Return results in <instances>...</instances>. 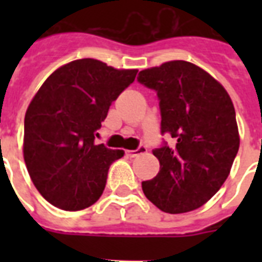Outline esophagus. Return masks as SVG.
<instances>
[{"label":"esophagus","instance_id":"1","mask_svg":"<svg viewBox=\"0 0 262 262\" xmlns=\"http://www.w3.org/2000/svg\"><path fill=\"white\" fill-rule=\"evenodd\" d=\"M144 152H147V148L144 147V145H141V147H139L137 149H129V151H126V156H129V158H136V156L141 155Z\"/></svg>","mask_w":262,"mask_h":262}]
</instances>
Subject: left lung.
Wrapping results in <instances>:
<instances>
[{
    "mask_svg": "<svg viewBox=\"0 0 262 262\" xmlns=\"http://www.w3.org/2000/svg\"><path fill=\"white\" fill-rule=\"evenodd\" d=\"M158 92L162 133L174 147L154 149L160 170L141 183L152 204L167 213L193 211L216 194L239 149L235 108L227 91L208 72L187 61H168L137 77Z\"/></svg>",
    "mask_w": 262,
    "mask_h": 262,
    "instance_id": "left-lung-1",
    "label": "left lung"
}]
</instances>
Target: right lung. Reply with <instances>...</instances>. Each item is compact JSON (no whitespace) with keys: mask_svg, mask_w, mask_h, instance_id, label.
Listing matches in <instances>:
<instances>
[{"mask_svg":"<svg viewBox=\"0 0 262 262\" xmlns=\"http://www.w3.org/2000/svg\"><path fill=\"white\" fill-rule=\"evenodd\" d=\"M137 69H115L98 59H76L54 71L31 100L23 154L38 191L54 207L80 211L102 195L108 167L122 149L95 144L111 103Z\"/></svg>","mask_w":262,"mask_h":262,"instance_id":"obj_1","label":"right lung"}]
</instances>
